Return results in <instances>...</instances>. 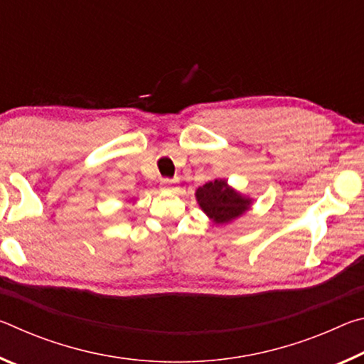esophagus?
Segmentation results:
<instances>
[{"label":"esophagus","mask_w":364,"mask_h":364,"mask_svg":"<svg viewBox=\"0 0 364 364\" xmlns=\"http://www.w3.org/2000/svg\"><path fill=\"white\" fill-rule=\"evenodd\" d=\"M178 184V178H173V180H168V178H165L162 180V189L165 191H173Z\"/></svg>","instance_id":"1"}]
</instances>
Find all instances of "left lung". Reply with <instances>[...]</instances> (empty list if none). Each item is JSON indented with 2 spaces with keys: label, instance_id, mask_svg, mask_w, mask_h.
I'll return each mask as SVG.
<instances>
[{
  "label": "left lung",
  "instance_id": "obj_1",
  "mask_svg": "<svg viewBox=\"0 0 364 364\" xmlns=\"http://www.w3.org/2000/svg\"><path fill=\"white\" fill-rule=\"evenodd\" d=\"M196 199L207 217L217 225H226L239 218L252 205L250 197L228 186L226 180L205 183L196 191Z\"/></svg>",
  "mask_w": 364,
  "mask_h": 364
}]
</instances>
